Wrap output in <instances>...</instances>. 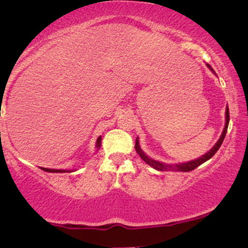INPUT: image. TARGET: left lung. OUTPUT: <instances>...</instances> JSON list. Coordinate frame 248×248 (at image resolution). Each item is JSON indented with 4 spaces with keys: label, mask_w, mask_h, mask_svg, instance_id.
Returning <instances> with one entry per match:
<instances>
[{
    "label": "left lung",
    "mask_w": 248,
    "mask_h": 248,
    "mask_svg": "<svg viewBox=\"0 0 248 248\" xmlns=\"http://www.w3.org/2000/svg\"><path fill=\"white\" fill-rule=\"evenodd\" d=\"M207 66L209 67L210 70L214 72V70L212 69V66H210L209 64H207ZM215 74V72H214ZM228 124H229V109L227 107V109H226V124H225V128H223V132L222 134H221L220 139H218V141L216 142L215 145H214V147L212 150L209 151L208 153H205L204 155H202V157L199 158V159H195V160H191V161H186V163H181V164H164V163H160V161H157V160H153V159L148 158L147 155H145L144 152H142V150L140 148L139 146V140H138L137 138V141H135V150H137L138 155L141 157L142 160L145 161L146 164H148L150 166H152L153 169H155V170L158 171H181V172H189V171H192L195 170L196 168H199L201 164H203L204 161L209 160L210 158L213 157L214 155H215L216 152H217V150L220 148V146L222 145L223 142V139H225L226 137V133H227V128H228Z\"/></svg>",
    "instance_id": "1"
}]
</instances>
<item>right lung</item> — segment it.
Masks as SVG:
<instances>
[{"label":"right lung","mask_w":248,"mask_h":248,"mask_svg":"<svg viewBox=\"0 0 248 248\" xmlns=\"http://www.w3.org/2000/svg\"><path fill=\"white\" fill-rule=\"evenodd\" d=\"M101 140H102V138L98 137L97 141H96V147H97V150L101 147ZM40 169H43L44 171H47V172H70L69 170L67 171L66 170H54V169H45V168H40Z\"/></svg>","instance_id":"obj_1"}]
</instances>
